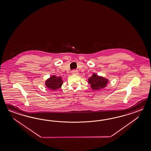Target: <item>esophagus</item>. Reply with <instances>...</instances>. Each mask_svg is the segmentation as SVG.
Listing matches in <instances>:
<instances>
[{
  "label": "esophagus",
  "mask_w": 151,
  "mask_h": 151,
  "mask_svg": "<svg viewBox=\"0 0 151 151\" xmlns=\"http://www.w3.org/2000/svg\"><path fill=\"white\" fill-rule=\"evenodd\" d=\"M71 73L73 75H78V70H73L72 71V72H71Z\"/></svg>",
  "instance_id": "1"
}]
</instances>
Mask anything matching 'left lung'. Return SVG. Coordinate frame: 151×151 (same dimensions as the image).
Returning <instances> with one entry per match:
<instances>
[{
	"label": "left lung",
	"instance_id": "1",
	"mask_svg": "<svg viewBox=\"0 0 151 151\" xmlns=\"http://www.w3.org/2000/svg\"><path fill=\"white\" fill-rule=\"evenodd\" d=\"M88 81L93 90H98L104 88L108 83V79L98 76L95 73H93L92 76L89 78Z\"/></svg>",
	"mask_w": 151,
	"mask_h": 151
}]
</instances>
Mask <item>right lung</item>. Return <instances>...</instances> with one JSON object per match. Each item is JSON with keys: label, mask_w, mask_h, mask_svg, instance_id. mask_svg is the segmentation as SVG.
Instances as JSON below:
<instances>
[{"label": "right lung", "mask_w": 151, "mask_h": 151, "mask_svg": "<svg viewBox=\"0 0 151 151\" xmlns=\"http://www.w3.org/2000/svg\"><path fill=\"white\" fill-rule=\"evenodd\" d=\"M63 83V80L61 77H57L55 75L51 76L45 82L46 86L52 90L59 89Z\"/></svg>", "instance_id": "obj_1"}]
</instances>
